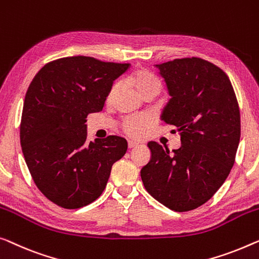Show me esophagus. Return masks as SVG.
<instances>
[{
    "mask_svg": "<svg viewBox=\"0 0 259 259\" xmlns=\"http://www.w3.org/2000/svg\"><path fill=\"white\" fill-rule=\"evenodd\" d=\"M138 146H139L138 142H136V141H128V148L130 149L136 148V147H138Z\"/></svg>",
    "mask_w": 259,
    "mask_h": 259,
    "instance_id": "34e87169",
    "label": "esophagus"
}]
</instances>
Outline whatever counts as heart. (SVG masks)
Masks as SVG:
<instances>
[{"label":"heart","mask_w":259,"mask_h":259,"mask_svg":"<svg viewBox=\"0 0 259 259\" xmlns=\"http://www.w3.org/2000/svg\"><path fill=\"white\" fill-rule=\"evenodd\" d=\"M128 83L137 90L139 95L142 98L148 96L155 97L159 95L162 90V83L157 78L154 73H152L148 70H138L133 72L128 77ZM119 90V85L115 83L112 85L107 95V102H112L117 96ZM149 120L147 117L144 115H132V117H127L122 121V128L125 132L131 137H138L147 128Z\"/></svg>","instance_id":"obj_1"}]
</instances>
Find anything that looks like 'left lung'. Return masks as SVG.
I'll list each match as a JSON object with an SVG mask.
<instances>
[{"label": "left lung", "instance_id": "obj_1", "mask_svg": "<svg viewBox=\"0 0 259 259\" xmlns=\"http://www.w3.org/2000/svg\"><path fill=\"white\" fill-rule=\"evenodd\" d=\"M170 99L161 120L176 127L181 147L148 142L151 160L142 167L147 192L174 211H188L212 197L235 162L241 117L229 78L219 66L193 57L154 65Z\"/></svg>", "mask_w": 259, "mask_h": 259}]
</instances>
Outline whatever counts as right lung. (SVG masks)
Listing matches in <instances>:
<instances>
[{
    "mask_svg": "<svg viewBox=\"0 0 259 259\" xmlns=\"http://www.w3.org/2000/svg\"><path fill=\"white\" fill-rule=\"evenodd\" d=\"M130 64L73 56L50 62L25 95L21 146L37 188L55 204L77 209L104 192L112 166L125 155L126 139L86 142L88 114L103 110L113 81Z\"/></svg>",
    "mask_w": 259,
    "mask_h": 259,
    "instance_id": "obj_1",
    "label": "right lung"
}]
</instances>
